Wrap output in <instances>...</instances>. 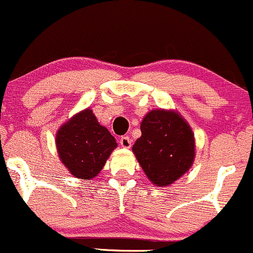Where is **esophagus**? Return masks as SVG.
<instances>
[{
	"label": "esophagus",
	"mask_w": 253,
	"mask_h": 253,
	"mask_svg": "<svg viewBox=\"0 0 253 253\" xmlns=\"http://www.w3.org/2000/svg\"><path fill=\"white\" fill-rule=\"evenodd\" d=\"M119 142H121L122 147H126V149H129L131 146V139L129 136H123Z\"/></svg>",
	"instance_id": "34e87169"
}]
</instances>
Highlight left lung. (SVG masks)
Returning a JSON list of instances; mask_svg holds the SVG:
<instances>
[{
	"label": "left lung",
	"mask_w": 253,
	"mask_h": 253,
	"mask_svg": "<svg viewBox=\"0 0 253 253\" xmlns=\"http://www.w3.org/2000/svg\"><path fill=\"white\" fill-rule=\"evenodd\" d=\"M140 129L141 136L132 145V152L151 183L169 186L191 169L196 141L181 114L152 109L144 117Z\"/></svg>",
	"instance_id": "left-lung-1"
}]
</instances>
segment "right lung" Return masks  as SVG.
Segmentation results:
<instances>
[{"instance_id": "1", "label": "right lung", "mask_w": 253, "mask_h": 253, "mask_svg": "<svg viewBox=\"0 0 253 253\" xmlns=\"http://www.w3.org/2000/svg\"><path fill=\"white\" fill-rule=\"evenodd\" d=\"M55 142L62 164L72 176L81 179L94 178L118 145L89 108L62 124Z\"/></svg>"}]
</instances>
